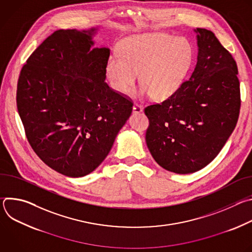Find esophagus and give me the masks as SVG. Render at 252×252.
<instances>
[{"label": "esophagus", "mask_w": 252, "mask_h": 252, "mask_svg": "<svg viewBox=\"0 0 252 252\" xmlns=\"http://www.w3.org/2000/svg\"><path fill=\"white\" fill-rule=\"evenodd\" d=\"M142 112V107L139 105V104H136L134 103L133 106H132V113L133 114H139Z\"/></svg>", "instance_id": "34e87169"}]
</instances>
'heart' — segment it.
<instances>
[{"mask_svg": "<svg viewBox=\"0 0 252 252\" xmlns=\"http://www.w3.org/2000/svg\"><path fill=\"white\" fill-rule=\"evenodd\" d=\"M193 60L190 43L184 37L153 32L127 39L119 54L106 63V77L112 87L127 94L138 74L140 96L164 99L175 94L186 81Z\"/></svg>", "mask_w": 252, "mask_h": 252, "instance_id": "heart-1", "label": "heart"}]
</instances>
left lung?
<instances>
[{
    "label": "left lung",
    "instance_id": "1",
    "mask_svg": "<svg viewBox=\"0 0 252 252\" xmlns=\"http://www.w3.org/2000/svg\"><path fill=\"white\" fill-rule=\"evenodd\" d=\"M197 62L190 78L163 100L147 106V146L155 160L178 174L195 172L217 157L239 116L237 65L211 31L197 28Z\"/></svg>",
    "mask_w": 252,
    "mask_h": 252
}]
</instances>
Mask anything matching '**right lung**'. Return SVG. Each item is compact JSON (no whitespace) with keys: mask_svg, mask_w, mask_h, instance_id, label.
<instances>
[{"mask_svg":"<svg viewBox=\"0 0 252 252\" xmlns=\"http://www.w3.org/2000/svg\"><path fill=\"white\" fill-rule=\"evenodd\" d=\"M97 28L59 30L27 60L17 107L33 152L69 177L94 171L109 155L132 102L105 83L109 48H94Z\"/></svg>","mask_w":252,"mask_h":252,"instance_id":"obj_1","label":"right lung"}]
</instances>
